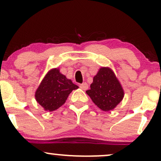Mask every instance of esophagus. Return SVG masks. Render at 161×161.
I'll return each instance as SVG.
<instances>
[{"instance_id":"1","label":"esophagus","mask_w":161,"mask_h":161,"mask_svg":"<svg viewBox=\"0 0 161 161\" xmlns=\"http://www.w3.org/2000/svg\"><path fill=\"white\" fill-rule=\"evenodd\" d=\"M79 87H80L82 90H86L87 88H88V86L86 82H84V83H82V84L79 85Z\"/></svg>"}]
</instances>
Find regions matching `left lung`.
Instances as JSON below:
<instances>
[{"label": "left lung", "mask_w": 161, "mask_h": 161, "mask_svg": "<svg viewBox=\"0 0 161 161\" xmlns=\"http://www.w3.org/2000/svg\"><path fill=\"white\" fill-rule=\"evenodd\" d=\"M90 89L86 91L92 101L104 111L113 110L123 99L124 92L114 72L102 67L94 77Z\"/></svg>", "instance_id": "left-lung-1"}]
</instances>
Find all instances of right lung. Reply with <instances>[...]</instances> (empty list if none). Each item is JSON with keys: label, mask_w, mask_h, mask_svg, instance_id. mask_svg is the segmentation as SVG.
Masks as SVG:
<instances>
[{"label": "right lung", "mask_w": 161, "mask_h": 161, "mask_svg": "<svg viewBox=\"0 0 161 161\" xmlns=\"http://www.w3.org/2000/svg\"><path fill=\"white\" fill-rule=\"evenodd\" d=\"M78 88L59 69H53L42 80L36 92V99L45 110L53 111L61 107L71 92Z\"/></svg>", "instance_id": "obj_1"}]
</instances>
